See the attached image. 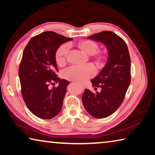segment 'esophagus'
Listing matches in <instances>:
<instances>
[{"instance_id": "esophagus-1", "label": "esophagus", "mask_w": 155, "mask_h": 155, "mask_svg": "<svg viewBox=\"0 0 155 155\" xmlns=\"http://www.w3.org/2000/svg\"><path fill=\"white\" fill-rule=\"evenodd\" d=\"M78 85L79 86V87H80L81 89H82V90H83V89H84V87H83V85Z\"/></svg>"}]
</instances>
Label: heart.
I'll use <instances>...</instances> for the list:
<instances>
[{
	"label": "heart",
	"mask_w": 155,
	"mask_h": 155,
	"mask_svg": "<svg viewBox=\"0 0 155 155\" xmlns=\"http://www.w3.org/2000/svg\"><path fill=\"white\" fill-rule=\"evenodd\" d=\"M77 48L86 55L92 56L97 67H101L103 65L104 54L97 52L99 45L92 40H83L77 44ZM70 47L68 44H64L57 48L55 53L56 61L59 65H64L67 61ZM95 74V70L91 65H86L83 67H71L65 70L64 77L68 81L77 83H83Z\"/></svg>",
	"instance_id": "obj_1"
}]
</instances>
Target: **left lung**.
I'll list each match as a JSON object with an SVG mask.
<instances>
[{
	"label": "left lung",
	"mask_w": 155,
	"mask_h": 155,
	"mask_svg": "<svg viewBox=\"0 0 155 155\" xmlns=\"http://www.w3.org/2000/svg\"><path fill=\"white\" fill-rule=\"evenodd\" d=\"M87 38L103 43L108 58L101 72L91 80L93 87H101V91L94 94L85 89L82 101L91 116L104 118L114 114L124 99L130 83V54L125 41L112 31H104Z\"/></svg>",
	"instance_id": "8db88e82"
}]
</instances>
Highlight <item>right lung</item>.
Masks as SVG:
<instances>
[{
    "label": "right lung",
    "mask_w": 155,
    "mask_h": 155,
    "mask_svg": "<svg viewBox=\"0 0 155 155\" xmlns=\"http://www.w3.org/2000/svg\"><path fill=\"white\" fill-rule=\"evenodd\" d=\"M72 38L52 31L33 37L26 46L19 67L22 98L31 112L41 119L53 118L61 111L70 82L57 77L55 59L57 48ZM58 82V87L48 88Z\"/></svg>",
    "instance_id": "add662e5"
}]
</instances>
